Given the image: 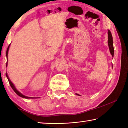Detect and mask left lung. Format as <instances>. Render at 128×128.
Listing matches in <instances>:
<instances>
[{
	"label": "left lung",
	"instance_id": "left-lung-1",
	"mask_svg": "<svg viewBox=\"0 0 128 128\" xmlns=\"http://www.w3.org/2000/svg\"><path fill=\"white\" fill-rule=\"evenodd\" d=\"M108 45L109 47V50H110V54L112 55V56L114 57V49L113 46V40H112V36L111 34V32L110 30H108ZM76 95L80 96V94H76Z\"/></svg>",
	"mask_w": 128,
	"mask_h": 128
}]
</instances>
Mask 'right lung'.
<instances>
[{"label": "right lung", "instance_id": "add662e5", "mask_svg": "<svg viewBox=\"0 0 128 128\" xmlns=\"http://www.w3.org/2000/svg\"><path fill=\"white\" fill-rule=\"evenodd\" d=\"M10 45H9L8 46V48H7V50H6V60H7V62H6V67L7 66H8V51H9V46H10ZM6 78H7L8 80V81H9V84L10 85L11 87L12 88V89L15 92L16 94H17V95H18V96H19L21 97H22V98H35V97H27V96H24V95L22 94H21V93H20V91H18V90L17 89H16V88L15 87L14 85L13 84V83L11 82V80H10V79H9V76H8V74H7V73H6Z\"/></svg>", "mask_w": 128, "mask_h": 128}]
</instances>
